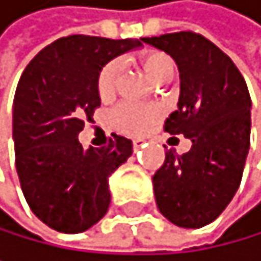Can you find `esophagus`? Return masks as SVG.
Wrapping results in <instances>:
<instances>
[{
    "label": "esophagus",
    "instance_id": "esophagus-1",
    "mask_svg": "<svg viewBox=\"0 0 261 261\" xmlns=\"http://www.w3.org/2000/svg\"><path fill=\"white\" fill-rule=\"evenodd\" d=\"M134 150H140V148L145 147V140L144 139H134Z\"/></svg>",
    "mask_w": 261,
    "mask_h": 261
}]
</instances>
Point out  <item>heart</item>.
<instances>
[{
	"label": "heart",
	"instance_id": "1",
	"mask_svg": "<svg viewBox=\"0 0 261 261\" xmlns=\"http://www.w3.org/2000/svg\"><path fill=\"white\" fill-rule=\"evenodd\" d=\"M144 68L152 80L159 82L167 75H173V63L162 52H150L144 57ZM121 65L113 60L102 67L98 76V93L102 99L114 94L117 78H119ZM160 116V108L153 105H137V102H122L116 108L113 121L117 129L124 132L137 134L145 130L156 117Z\"/></svg>",
	"mask_w": 261,
	"mask_h": 261
}]
</instances>
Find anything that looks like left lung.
I'll list each match as a JSON object with an SVG mask.
<instances>
[{
    "label": "left lung",
    "mask_w": 261,
    "mask_h": 261,
    "mask_svg": "<svg viewBox=\"0 0 261 261\" xmlns=\"http://www.w3.org/2000/svg\"><path fill=\"white\" fill-rule=\"evenodd\" d=\"M142 42L175 60L178 109L165 121V130L193 144L183 155L165 153L152 178L156 206L178 227H204L227 207L242 179L250 148V94L233 62L199 34L173 32Z\"/></svg>",
    "instance_id": "8db88e82"
}]
</instances>
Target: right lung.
I'll return each mask as SVG.
<instances>
[{
    "label": "right lung",
    "instance_id": "1",
    "mask_svg": "<svg viewBox=\"0 0 261 261\" xmlns=\"http://www.w3.org/2000/svg\"><path fill=\"white\" fill-rule=\"evenodd\" d=\"M142 39L68 36L52 42L25 67L13 102L16 170L31 211L50 229L85 232L108 213L109 176L132 155V140L109 139L83 148L78 134L101 105L98 76Z\"/></svg>",
    "mask_w": 261,
    "mask_h": 261
}]
</instances>
